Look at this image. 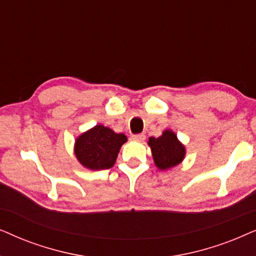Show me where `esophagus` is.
<instances>
[{"instance_id": "34e87169", "label": "esophagus", "mask_w": 256, "mask_h": 256, "mask_svg": "<svg viewBox=\"0 0 256 256\" xmlns=\"http://www.w3.org/2000/svg\"><path fill=\"white\" fill-rule=\"evenodd\" d=\"M132 139L137 142H144L145 140V134H137L132 136Z\"/></svg>"}]
</instances>
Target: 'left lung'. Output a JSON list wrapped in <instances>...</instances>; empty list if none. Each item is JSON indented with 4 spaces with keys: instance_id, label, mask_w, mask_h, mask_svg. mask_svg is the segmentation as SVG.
I'll use <instances>...</instances> for the list:
<instances>
[{
    "instance_id": "8db88e82",
    "label": "left lung",
    "mask_w": 256,
    "mask_h": 256,
    "mask_svg": "<svg viewBox=\"0 0 256 256\" xmlns=\"http://www.w3.org/2000/svg\"><path fill=\"white\" fill-rule=\"evenodd\" d=\"M148 145L156 168L160 170H168L178 165L185 156V148L170 130L164 131L162 137L150 138Z\"/></svg>"
}]
</instances>
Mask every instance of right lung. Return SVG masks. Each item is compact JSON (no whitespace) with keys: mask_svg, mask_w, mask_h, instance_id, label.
Returning <instances> with one entry per match:
<instances>
[{"mask_svg":"<svg viewBox=\"0 0 256 256\" xmlns=\"http://www.w3.org/2000/svg\"><path fill=\"white\" fill-rule=\"evenodd\" d=\"M126 140L125 134H116L103 125H96L78 137L74 153L85 168L94 171L108 170L114 166L120 146Z\"/></svg>","mask_w":256,"mask_h":256,"instance_id":"right-lung-1","label":"right lung"}]
</instances>
